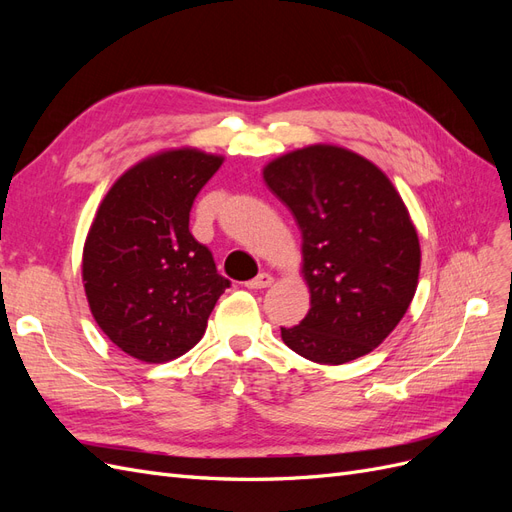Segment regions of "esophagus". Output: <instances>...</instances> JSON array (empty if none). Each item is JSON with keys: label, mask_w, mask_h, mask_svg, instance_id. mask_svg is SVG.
Returning a JSON list of instances; mask_svg holds the SVG:
<instances>
[{"label": "esophagus", "mask_w": 512, "mask_h": 512, "mask_svg": "<svg viewBox=\"0 0 512 512\" xmlns=\"http://www.w3.org/2000/svg\"><path fill=\"white\" fill-rule=\"evenodd\" d=\"M271 284H273V275L271 273H260V275L254 277V280L245 282V286L250 288V290H262V288H269Z\"/></svg>", "instance_id": "34e87169"}]
</instances>
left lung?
<instances>
[{
    "mask_svg": "<svg viewBox=\"0 0 512 512\" xmlns=\"http://www.w3.org/2000/svg\"><path fill=\"white\" fill-rule=\"evenodd\" d=\"M301 230L309 312L282 329L305 359L342 365L378 348L404 318L421 271V243L391 179L346 147L309 145L262 168Z\"/></svg>",
    "mask_w": 512,
    "mask_h": 512,
    "instance_id": "1",
    "label": "left lung"
}]
</instances>
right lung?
Segmentation results:
<instances>
[{
  "label": "right lung",
  "instance_id": "obj_1",
  "mask_svg": "<svg viewBox=\"0 0 512 512\" xmlns=\"http://www.w3.org/2000/svg\"><path fill=\"white\" fill-rule=\"evenodd\" d=\"M224 158L194 147L153 153L106 192L83 247L91 316L143 363H166L205 335L228 280L190 232V209Z\"/></svg>",
  "mask_w": 512,
  "mask_h": 512
}]
</instances>
